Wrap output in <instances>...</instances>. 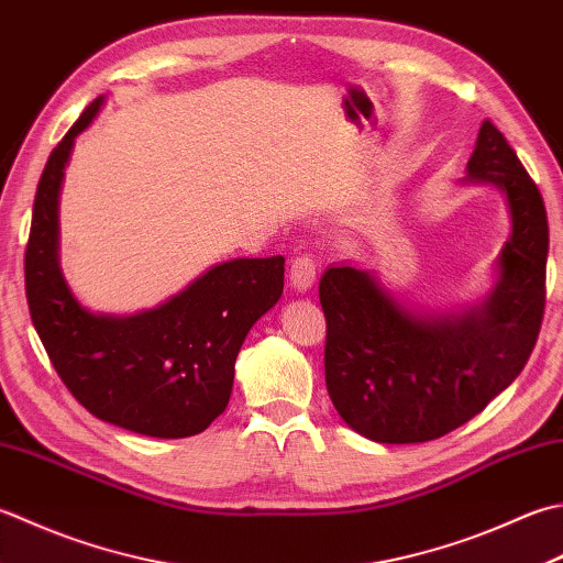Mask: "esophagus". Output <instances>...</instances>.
Returning a JSON list of instances; mask_svg holds the SVG:
<instances>
[{"mask_svg":"<svg viewBox=\"0 0 563 563\" xmlns=\"http://www.w3.org/2000/svg\"><path fill=\"white\" fill-rule=\"evenodd\" d=\"M314 278H317V261L312 253H300V256H295L290 263L292 288H297L300 292L310 290L314 285Z\"/></svg>","mask_w":563,"mask_h":563,"instance_id":"34e87169","label":"esophagus"}]
</instances>
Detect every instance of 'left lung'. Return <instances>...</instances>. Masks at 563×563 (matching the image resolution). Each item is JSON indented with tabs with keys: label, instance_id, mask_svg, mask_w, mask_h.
<instances>
[{
	"label": "left lung",
	"instance_id": "8db88e82",
	"mask_svg": "<svg viewBox=\"0 0 563 563\" xmlns=\"http://www.w3.org/2000/svg\"><path fill=\"white\" fill-rule=\"evenodd\" d=\"M468 178L508 197L512 239L488 302L456 319H420L380 290L371 273L329 268L319 280L327 319L324 378L336 412L383 444L439 439L520 376L547 302L549 224L539 187L490 121H483Z\"/></svg>",
	"mask_w": 563,
	"mask_h": 563
}]
</instances>
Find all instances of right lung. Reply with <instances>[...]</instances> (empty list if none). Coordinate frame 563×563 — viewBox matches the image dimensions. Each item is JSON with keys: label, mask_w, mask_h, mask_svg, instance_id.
<instances>
[{"label": "right lung", "mask_w": 563, "mask_h": 563, "mask_svg": "<svg viewBox=\"0 0 563 563\" xmlns=\"http://www.w3.org/2000/svg\"><path fill=\"white\" fill-rule=\"evenodd\" d=\"M99 107L102 97L41 173L24 253L31 322L65 388L99 420L158 439L200 434L227 410L249 329L280 300L285 258L222 263L136 317L87 312L58 268V192L73 141Z\"/></svg>", "instance_id": "obj_1"}]
</instances>
